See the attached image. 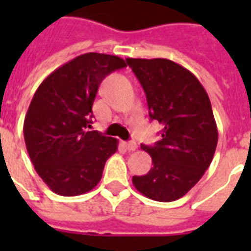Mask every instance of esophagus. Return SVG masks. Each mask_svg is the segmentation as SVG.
Here are the masks:
<instances>
[{
  "mask_svg": "<svg viewBox=\"0 0 251 251\" xmlns=\"http://www.w3.org/2000/svg\"><path fill=\"white\" fill-rule=\"evenodd\" d=\"M124 146H125L126 149L129 150V151H135V150H137V143L133 141L125 142V143H124Z\"/></svg>",
  "mask_w": 251,
  "mask_h": 251,
  "instance_id": "34e87169",
  "label": "esophagus"
}]
</instances>
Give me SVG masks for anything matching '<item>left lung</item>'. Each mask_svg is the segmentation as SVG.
<instances>
[{
	"instance_id": "1",
	"label": "left lung",
	"mask_w": 251,
	"mask_h": 251,
	"mask_svg": "<svg viewBox=\"0 0 251 251\" xmlns=\"http://www.w3.org/2000/svg\"><path fill=\"white\" fill-rule=\"evenodd\" d=\"M145 90L150 117L161 126L155 146L142 145L153 167L134 176L139 193L157 202H173L186 194L210 167L218 145L211 101L197 76L165 58H126Z\"/></svg>"
}]
</instances>
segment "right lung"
I'll return each mask as SVG.
<instances>
[{
  "label": "right lung",
  "mask_w": 251,
  "mask_h": 251,
  "mask_svg": "<svg viewBox=\"0 0 251 251\" xmlns=\"http://www.w3.org/2000/svg\"><path fill=\"white\" fill-rule=\"evenodd\" d=\"M125 66L117 56L80 54L49 74L33 95L23 125L25 147L37 175L56 194L92 190L117 151L116 138L87 129L100 83Z\"/></svg>",
  "instance_id": "1"
}]
</instances>
